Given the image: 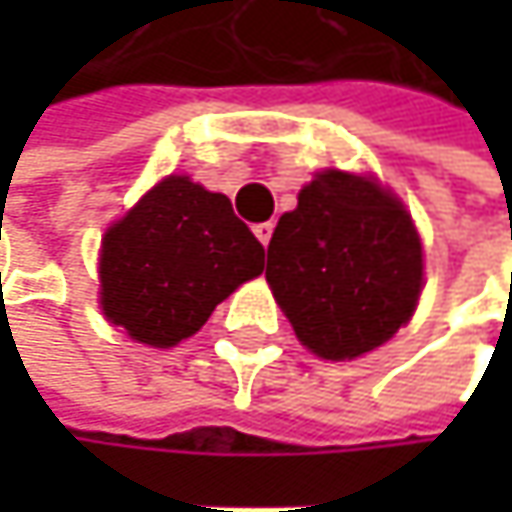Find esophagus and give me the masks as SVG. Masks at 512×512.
Instances as JSON below:
<instances>
[{
    "mask_svg": "<svg viewBox=\"0 0 512 512\" xmlns=\"http://www.w3.org/2000/svg\"><path fill=\"white\" fill-rule=\"evenodd\" d=\"M255 231V237L263 243V246H269V240H272V222H260L252 228Z\"/></svg>",
    "mask_w": 512,
    "mask_h": 512,
    "instance_id": "esophagus-1",
    "label": "esophagus"
}]
</instances>
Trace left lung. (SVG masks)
I'll list each match as a JSON object with an SVG mask.
<instances>
[{
  "instance_id": "obj_1",
  "label": "left lung",
  "mask_w": 512,
  "mask_h": 512,
  "mask_svg": "<svg viewBox=\"0 0 512 512\" xmlns=\"http://www.w3.org/2000/svg\"><path fill=\"white\" fill-rule=\"evenodd\" d=\"M266 281L314 356L358 358L412 320L424 284L421 237L391 189L326 168L278 219Z\"/></svg>"
}]
</instances>
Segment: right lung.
I'll return each mask as SVG.
<instances>
[{"mask_svg":"<svg viewBox=\"0 0 512 512\" xmlns=\"http://www.w3.org/2000/svg\"><path fill=\"white\" fill-rule=\"evenodd\" d=\"M260 272L263 246L228 195L171 174L103 234L100 308L136 344L168 350Z\"/></svg>","mask_w":512,"mask_h":512,"instance_id":"add662e5","label":"right lung"}]
</instances>
